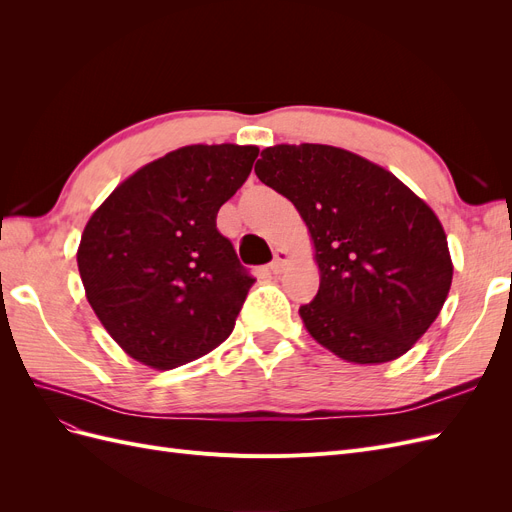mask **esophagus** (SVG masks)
Returning a JSON list of instances; mask_svg holds the SVG:
<instances>
[{
	"mask_svg": "<svg viewBox=\"0 0 512 512\" xmlns=\"http://www.w3.org/2000/svg\"><path fill=\"white\" fill-rule=\"evenodd\" d=\"M288 262V252H284V250H277L275 252V258H273V262L269 265V269H271V273L273 275H277V273H282L284 271V265Z\"/></svg>",
	"mask_w": 512,
	"mask_h": 512,
	"instance_id": "esophagus-1",
	"label": "esophagus"
}]
</instances>
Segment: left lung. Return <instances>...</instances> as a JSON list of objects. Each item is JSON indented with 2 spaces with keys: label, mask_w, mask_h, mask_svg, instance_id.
<instances>
[{
  "label": "left lung",
  "mask_w": 512,
  "mask_h": 512,
  "mask_svg": "<svg viewBox=\"0 0 512 512\" xmlns=\"http://www.w3.org/2000/svg\"><path fill=\"white\" fill-rule=\"evenodd\" d=\"M258 179L297 207L316 247L320 288L305 329L350 363L406 354L438 318L453 262L438 215L393 173L331 145L262 149Z\"/></svg>",
  "instance_id": "left-lung-1"
}]
</instances>
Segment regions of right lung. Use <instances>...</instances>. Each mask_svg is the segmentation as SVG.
I'll list each match as a JSON object with an SVG mask.
<instances>
[{"mask_svg": "<svg viewBox=\"0 0 512 512\" xmlns=\"http://www.w3.org/2000/svg\"><path fill=\"white\" fill-rule=\"evenodd\" d=\"M254 145H190L136 170L91 215L76 262L89 305L132 359L173 369L218 348L256 282L215 226Z\"/></svg>", "mask_w": 512, "mask_h": 512, "instance_id": "add662e5", "label": "right lung"}]
</instances>
